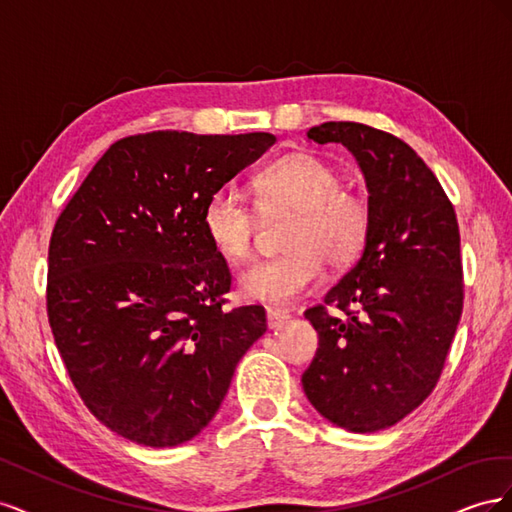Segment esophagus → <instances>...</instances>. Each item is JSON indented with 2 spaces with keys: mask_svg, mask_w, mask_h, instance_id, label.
<instances>
[{
  "mask_svg": "<svg viewBox=\"0 0 512 512\" xmlns=\"http://www.w3.org/2000/svg\"><path fill=\"white\" fill-rule=\"evenodd\" d=\"M288 318H290V314L284 312V309H275V307H269V309H267V324H269V329L282 327V324H284Z\"/></svg>",
  "mask_w": 512,
  "mask_h": 512,
  "instance_id": "esophagus-1",
  "label": "esophagus"
}]
</instances>
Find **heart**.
Instances as JSON below:
<instances>
[{
  "mask_svg": "<svg viewBox=\"0 0 512 512\" xmlns=\"http://www.w3.org/2000/svg\"><path fill=\"white\" fill-rule=\"evenodd\" d=\"M342 173L312 153H290L254 179L265 215L292 213L286 254L262 260L239 275L247 301L284 305L312 290L322 277V260L344 269L359 258L369 237L367 198L342 188ZM203 230L211 247L228 262L250 258L258 213L235 185H220L205 200Z\"/></svg>",
  "mask_w": 512,
  "mask_h": 512,
  "instance_id": "1",
  "label": "heart"
}]
</instances>
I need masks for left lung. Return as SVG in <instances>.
Masks as SVG:
<instances>
[{"label": "left lung", "mask_w": 512, "mask_h": 512, "mask_svg": "<svg viewBox=\"0 0 512 512\" xmlns=\"http://www.w3.org/2000/svg\"><path fill=\"white\" fill-rule=\"evenodd\" d=\"M307 138L342 143L359 162L371 228L359 262L324 297L349 320L323 305L305 312L318 350L303 391L333 425L380 431L421 406L442 374L463 307L457 215L401 138L352 121H327Z\"/></svg>", "instance_id": "left-lung-1"}]
</instances>
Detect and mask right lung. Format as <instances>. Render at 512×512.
<instances>
[{"label": "right lung", "instance_id": "right-lung-1", "mask_svg": "<svg viewBox=\"0 0 512 512\" xmlns=\"http://www.w3.org/2000/svg\"><path fill=\"white\" fill-rule=\"evenodd\" d=\"M273 143L269 132L121 138L59 215L46 312L76 391L117 436L151 448L198 436L265 335V307L222 309L230 271L200 218Z\"/></svg>", "mask_w": 512, "mask_h": 512}]
</instances>
